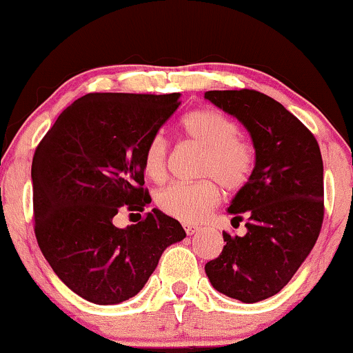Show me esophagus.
I'll list each match as a JSON object with an SVG mask.
<instances>
[{
    "instance_id": "34e87169",
    "label": "esophagus",
    "mask_w": 353,
    "mask_h": 353,
    "mask_svg": "<svg viewBox=\"0 0 353 353\" xmlns=\"http://www.w3.org/2000/svg\"><path fill=\"white\" fill-rule=\"evenodd\" d=\"M201 228L199 225H194V224H184V230H185V234H188V236H192V234H196L197 230H199Z\"/></svg>"
}]
</instances>
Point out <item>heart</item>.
Wrapping results in <instances>:
<instances>
[{"label": "heart", "mask_w": 353, "mask_h": 353, "mask_svg": "<svg viewBox=\"0 0 353 353\" xmlns=\"http://www.w3.org/2000/svg\"><path fill=\"white\" fill-rule=\"evenodd\" d=\"M181 129L189 143L204 149L199 176L205 179L194 184L168 185L157 192L156 204L177 221L196 222L221 199L218 181L230 192L242 189L249 182L255 165V149L249 139L237 134V124L216 109H194L188 112L182 117ZM168 154V139L163 134L152 136L143 154L145 176L152 181L163 179Z\"/></svg>", "instance_id": "obj_1"}]
</instances>
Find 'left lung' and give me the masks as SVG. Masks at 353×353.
<instances>
[{"label": "left lung", "instance_id": "left-lung-1", "mask_svg": "<svg viewBox=\"0 0 353 353\" xmlns=\"http://www.w3.org/2000/svg\"><path fill=\"white\" fill-rule=\"evenodd\" d=\"M205 99L236 116L252 137L255 168L229 212L244 237L224 236L205 264L219 292L245 303L281 292L317 242L323 222V163L315 136L281 103L254 89L208 91Z\"/></svg>", "mask_w": 353, "mask_h": 353}]
</instances>
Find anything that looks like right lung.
I'll return each instance as SVG.
<instances>
[{"instance_id":"add662e5","label":"right lung","mask_w":353,"mask_h":353,"mask_svg":"<svg viewBox=\"0 0 353 353\" xmlns=\"http://www.w3.org/2000/svg\"><path fill=\"white\" fill-rule=\"evenodd\" d=\"M179 96L91 92L64 109L36 148V241L56 275L89 302L134 297L165 247L185 237L157 209L125 229L112 222L121 210L143 212L151 202L144 148L181 106Z\"/></svg>"}]
</instances>
